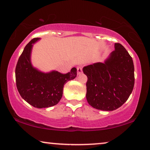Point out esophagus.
<instances>
[{
  "label": "esophagus",
  "instance_id": "esophagus-1",
  "mask_svg": "<svg viewBox=\"0 0 150 150\" xmlns=\"http://www.w3.org/2000/svg\"><path fill=\"white\" fill-rule=\"evenodd\" d=\"M77 75H80L81 73H82V68L81 67H77Z\"/></svg>",
  "mask_w": 150,
  "mask_h": 150
}]
</instances>
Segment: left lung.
I'll return each mask as SVG.
<instances>
[{
	"instance_id": "1",
	"label": "left lung",
	"mask_w": 150,
	"mask_h": 150,
	"mask_svg": "<svg viewBox=\"0 0 150 150\" xmlns=\"http://www.w3.org/2000/svg\"><path fill=\"white\" fill-rule=\"evenodd\" d=\"M104 63L96 62L83 68L88 77L86 99L94 108L113 111L128 100L134 84L132 57L120 43Z\"/></svg>"
}]
</instances>
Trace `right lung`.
I'll use <instances>...</instances> for the list:
<instances>
[{
    "mask_svg": "<svg viewBox=\"0 0 150 150\" xmlns=\"http://www.w3.org/2000/svg\"><path fill=\"white\" fill-rule=\"evenodd\" d=\"M39 38L31 40L24 47L16 67V86L22 98L37 108H47L58 104L63 94L64 85L75 79L77 69L62 74L56 71L41 72L33 67L30 61L33 44Z\"/></svg>",
    "mask_w": 150,
    "mask_h": 150,
    "instance_id": "right-lung-1",
    "label": "right lung"
}]
</instances>
